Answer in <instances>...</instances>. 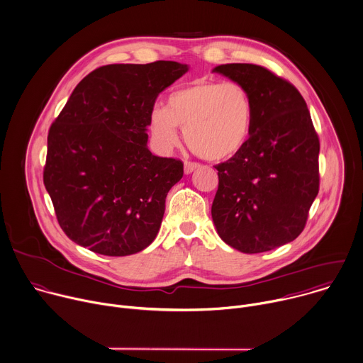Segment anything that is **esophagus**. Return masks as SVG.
<instances>
[{"label":"esophagus","mask_w":363,"mask_h":363,"mask_svg":"<svg viewBox=\"0 0 363 363\" xmlns=\"http://www.w3.org/2000/svg\"><path fill=\"white\" fill-rule=\"evenodd\" d=\"M200 164L199 163H193V162H186L184 163V173L186 174H191L196 169H199Z\"/></svg>","instance_id":"esophagus-1"}]
</instances>
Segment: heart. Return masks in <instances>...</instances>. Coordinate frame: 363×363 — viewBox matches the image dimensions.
Instances as JSON below:
<instances>
[{
    "instance_id": "obj_1",
    "label": "heart",
    "mask_w": 363,
    "mask_h": 363,
    "mask_svg": "<svg viewBox=\"0 0 363 363\" xmlns=\"http://www.w3.org/2000/svg\"><path fill=\"white\" fill-rule=\"evenodd\" d=\"M252 115L251 96L240 84L199 79L173 91L166 108L152 111L149 130L157 147L172 150L180 143V128L196 155L223 162L245 146Z\"/></svg>"
}]
</instances>
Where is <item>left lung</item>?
<instances>
[{
    "label": "left lung",
    "mask_w": 363,
    "mask_h": 363,
    "mask_svg": "<svg viewBox=\"0 0 363 363\" xmlns=\"http://www.w3.org/2000/svg\"><path fill=\"white\" fill-rule=\"evenodd\" d=\"M247 89L254 115L250 138L216 166L218 190L211 217L230 247L257 254L294 241L318 196L319 140L301 94L252 64L213 69Z\"/></svg>",
    "instance_id": "8db88e82"
}]
</instances>
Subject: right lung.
I'll return each mask as SVG.
<instances>
[{"label": "right lung", "instance_id": "obj_1", "mask_svg": "<svg viewBox=\"0 0 363 363\" xmlns=\"http://www.w3.org/2000/svg\"><path fill=\"white\" fill-rule=\"evenodd\" d=\"M187 71L174 61L115 64L74 89L48 133L44 184L78 245L123 257L156 238L183 163L152 155L146 132L159 94Z\"/></svg>", "mask_w": 363, "mask_h": 363}]
</instances>
